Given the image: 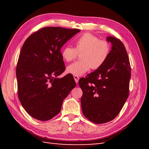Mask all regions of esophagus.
I'll return each mask as SVG.
<instances>
[{
  "label": "esophagus",
  "instance_id": "1",
  "mask_svg": "<svg viewBox=\"0 0 149 149\" xmlns=\"http://www.w3.org/2000/svg\"><path fill=\"white\" fill-rule=\"evenodd\" d=\"M74 79L75 80V82L76 83H78V81L79 79V77L78 76H74Z\"/></svg>",
  "mask_w": 149,
  "mask_h": 149
}]
</instances>
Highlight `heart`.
Returning <instances> with one entry per match:
<instances>
[{"mask_svg":"<svg viewBox=\"0 0 149 149\" xmlns=\"http://www.w3.org/2000/svg\"><path fill=\"white\" fill-rule=\"evenodd\" d=\"M75 48L66 46L61 51V56L65 61L70 62L81 53V61H76L67 67V72L74 76H81L91 68L97 70L101 68L109 56L110 45L101 40L96 36L86 33L74 41Z\"/></svg>","mask_w":149,"mask_h":149,"instance_id":"1","label":"heart"}]
</instances>
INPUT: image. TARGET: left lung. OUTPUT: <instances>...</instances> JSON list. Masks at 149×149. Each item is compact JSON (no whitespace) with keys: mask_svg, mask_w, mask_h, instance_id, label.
<instances>
[{"mask_svg":"<svg viewBox=\"0 0 149 149\" xmlns=\"http://www.w3.org/2000/svg\"><path fill=\"white\" fill-rule=\"evenodd\" d=\"M112 49L104 65L79 85L83 91L81 98L84 116L96 124H103L118 115L129 96L130 66L127 52L120 40L107 37Z\"/></svg>","mask_w":149,"mask_h":149,"instance_id":"1","label":"left lung"}]
</instances>
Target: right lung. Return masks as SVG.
<instances>
[{
    "mask_svg": "<svg viewBox=\"0 0 149 149\" xmlns=\"http://www.w3.org/2000/svg\"><path fill=\"white\" fill-rule=\"evenodd\" d=\"M79 31L48 26L24 42L16 69L18 96L32 118L45 121L59 114L63 100L76 86L71 75L58 76L65 70L61 48Z\"/></svg>",
    "mask_w": 149,
    "mask_h": 149,
    "instance_id": "right-lung-1",
    "label": "right lung"
}]
</instances>
